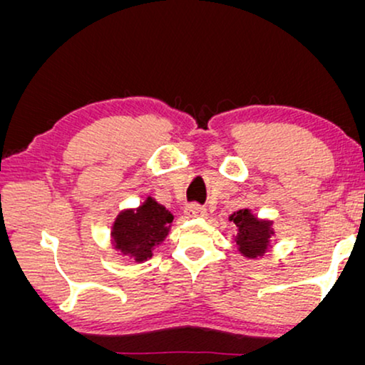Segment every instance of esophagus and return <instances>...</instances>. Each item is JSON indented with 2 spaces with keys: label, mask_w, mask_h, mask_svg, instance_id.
<instances>
[{
  "label": "esophagus",
  "mask_w": 365,
  "mask_h": 365,
  "mask_svg": "<svg viewBox=\"0 0 365 365\" xmlns=\"http://www.w3.org/2000/svg\"><path fill=\"white\" fill-rule=\"evenodd\" d=\"M187 217H204L206 216V207L199 206V204H189L186 207Z\"/></svg>",
  "instance_id": "1"
}]
</instances>
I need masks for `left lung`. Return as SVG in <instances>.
Here are the masks:
<instances>
[{
	"label": "left lung",
	"instance_id": "obj_1",
	"mask_svg": "<svg viewBox=\"0 0 365 365\" xmlns=\"http://www.w3.org/2000/svg\"><path fill=\"white\" fill-rule=\"evenodd\" d=\"M229 221H232L237 226L236 244L239 252L246 257L264 256V252L269 249V239L274 234L271 229V221H261L249 209H241L229 216Z\"/></svg>",
	"mask_w": 365,
	"mask_h": 365
}]
</instances>
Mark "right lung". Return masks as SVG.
<instances>
[{
    "label": "right lung",
    "instance_id": "add662e5",
    "mask_svg": "<svg viewBox=\"0 0 365 365\" xmlns=\"http://www.w3.org/2000/svg\"><path fill=\"white\" fill-rule=\"evenodd\" d=\"M173 219L166 207L148 197L138 209H128L116 217L111 231L114 247L136 262L146 261L166 239Z\"/></svg>",
    "mask_w": 365,
    "mask_h": 365
}]
</instances>
